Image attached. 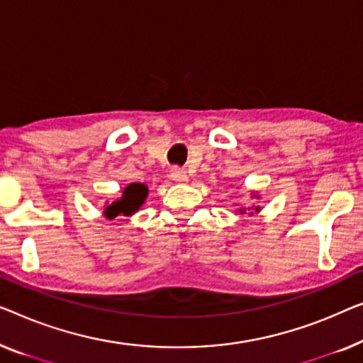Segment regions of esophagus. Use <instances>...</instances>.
<instances>
[{
	"instance_id": "esophagus-1",
	"label": "esophagus",
	"mask_w": 363,
	"mask_h": 363,
	"mask_svg": "<svg viewBox=\"0 0 363 363\" xmlns=\"http://www.w3.org/2000/svg\"><path fill=\"white\" fill-rule=\"evenodd\" d=\"M170 177H172V180L177 182V183H185V182H188L186 170H185V169H180V167H173Z\"/></svg>"
}]
</instances>
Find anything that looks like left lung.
Wrapping results in <instances>:
<instances>
[{"label":"left lung","instance_id":"obj_1","mask_svg":"<svg viewBox=\"0 0 363 363\" xmlns=\"http://www.w3.org/2000/svg\"><path fill=\"white\" fill-rule=\"evenodd\" d=\"M252 196L259 198V196H257V194H252ZM247 209H252V211L259 213V211H260V206H252V208H247ZM239 211H240V214H244V213H245V208H244V209H239ZM250 214H252V213H250Z\"/></svg>","mask_w":363,"mask_h":363}]
</instances>
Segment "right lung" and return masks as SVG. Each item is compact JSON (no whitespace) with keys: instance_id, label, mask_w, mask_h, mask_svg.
<instances>
[{"instance_id":"add662e5","label":"right lung","mask_w":363,"mask_h":363,"mask_svg":"<svg viewBox=\"0 0 363 363\" xmlns=\"http://www.w3.org/2000/svg\"><path fill=\"white\" fill-rule=\"evenodd\" d=\"M147 193H149V190H147L144 183H130V185L124 188L121 199L113 201L111 204H108V206L104 208V218L114 219L118 218L119 214H123V216H130V214H134L140 206H143L147 198Z\"/></svg>"}]
</instances>
